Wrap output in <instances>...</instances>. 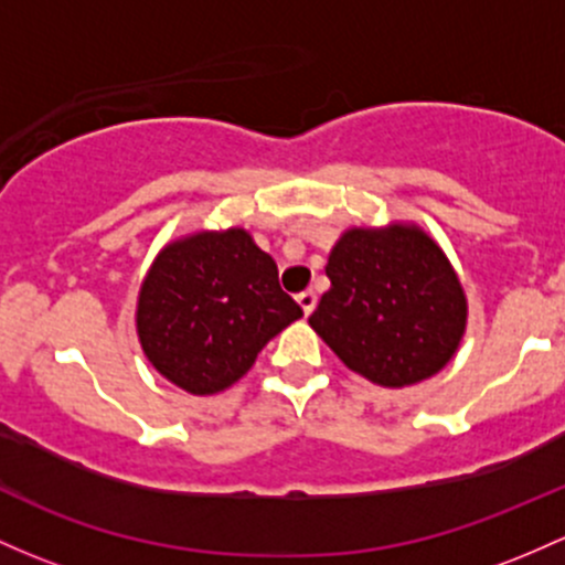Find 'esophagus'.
I'll return each mask as SVG.
<instances>
[{
  "label": "esophagus",
  "mask_w": 565,
  "mask_h": 565,
  "mask_svg": "<svg viewBox=\"0 0 565 565\" xmlns=\"http://www.w3.org/2000/svg\"><path fill=\"white\" fill-rule=\"evenodd\" d=\"M296 301H299V307L305 309V315H309L315 309V305H318V296H315L312 290H305V294L296 296Z\"/></svg>",
  "instance_id": "esophagus-1"
}]
</instances>
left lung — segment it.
Here are the masks:
<instances>
[{"mask_svg": "<svg viewBox=\"0 0 565 565\" xmlns=\"http://www.w3.org/2000/svg\"><path fill=\"white\" fill-rule=\"evenodd\" d=\"M331 288L309 326L361 377L404 387L450 363L466 331V294L441 247L415 223L350 228L326 266Z\"/></svg>", "mask_w": 565, "mask_h": 565, "instance_id": "1", "label": "left lung"}]
</instances>
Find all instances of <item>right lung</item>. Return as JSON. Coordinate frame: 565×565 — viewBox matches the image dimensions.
<instances>
[{
    "label": "right lung",
    "mask_w": 565,
    "mask_h": 565,
    "mask_svg": "<svg viewBox=\"0 0 565 565\" xmlns=\"http://www.w3.org/2000/svg\"><path fill=\"white\" fill-rule=\"evenodd\" d=\"M301 307L277 280V264L245 228L169 242L137 299L142 353L172 385L212 396L245 377L260 350Z\"/></svg>",
    "instance_id": "add662e5"
}]
</instances>
